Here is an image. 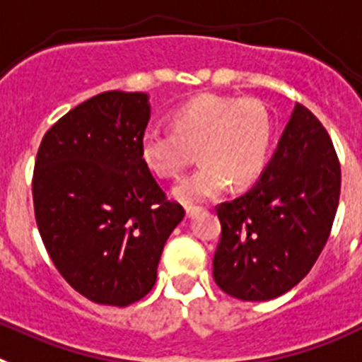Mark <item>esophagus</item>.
<instances>
[{
	"label": "esophagus",
	"instance_id": "34e87169",
	"mask_svg": "<svg viewBox=\"0 0 362 362\" xmlns=\"http://www.w3.org/2000/svg\"><path fill=\"white\" fill-rule=\"evenodd\" d=\"M200 211H202V207H200V206H187V207H185V215L189 216V218H193L194 215H199Z\"/></svg>",
	"mask_w": 362,
	"mask_h": 362
}]
</instances>
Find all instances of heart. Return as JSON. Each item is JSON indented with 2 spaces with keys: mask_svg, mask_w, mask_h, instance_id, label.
<instances>
[{
  "mask_svg": "<svg viewBox=\"0 0 362 362\" xmlns=\"http://www.w3.org/2000/svg\"><path fill=\"white\" fill-rule=\"evenodd\" d=\"M173 127L147 125L140 136V156L158 177H175L194 158L202 163L173 187L184 204L209 200L229 180L246 185L268 162L273 124L266 107L255 100L199 94L173 111Z\"/></svg>",
  "mask_w": 362,
  "mask_h": 362,
  "instance_id": "1",
  "label": "heart"
}]
</instances>
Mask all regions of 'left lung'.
<instances>
[{
    "mask_svg": "<svg viewBox=\"0 0 362 362\" xmlns=\"http://www.w3.org/2000/svg\"><path fill=\"white\" fill-rule=\"evenodd\" d=\"M341 165L326 129L300 103L250 191L216 207L213 279L240 300H272L303 281L332 231Z\"/></svg>",
    "mask_w": 362,
    "mask_h": 362,
    "instance_id": "obj_1",
    "label": "left lung"
}]
</instances>
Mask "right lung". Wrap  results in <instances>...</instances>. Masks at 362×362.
Wrapping results in <instances>:
<instances>
[{
  "mask_svg": "<svg viewBox=\"0 0 362 362\" xmlns=\"http://www.w3.org/2000/svg\"><path fill=\"white\" fill-rule=\"evenodd\" d=\"M149 118L146 93L109 90L59 118L37 149V229L56 269L93 303L129 306L146 297L185 215L140 156Z\"/></svg>",
  "mask_w": 362,
  "mask_h": 362,
  "instance_id": "right-lung-1",
  "label": "right lung"
}]
</instances>
